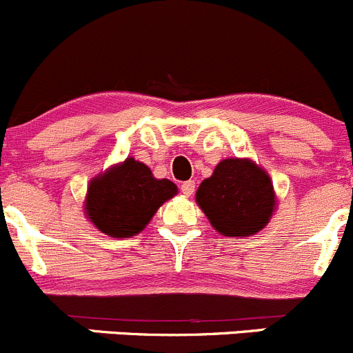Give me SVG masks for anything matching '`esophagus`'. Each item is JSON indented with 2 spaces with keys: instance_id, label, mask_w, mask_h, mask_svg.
<instances>
[{
  "instance_id": "1",
  "label": "esophagus",
  "mask_w": 353,
  "mask_h": 353,
  "mask_svg": "<svg viewBox=\"0 0 353 353\" xmlns=\"http://www.w3.org/2000/svg\"><path fill=\"white\" fill-rule=\"evenodd\" d=\"M180 190H181V194L187 195V197H190V195L195 192V181L194 180L183 181V183L180 185Z\"/></svg>"
}]
</instances>
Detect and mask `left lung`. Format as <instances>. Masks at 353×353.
<instances>
[{
  "mask_svg": "<svg viewBox=\"0 0 353 353\" xmlns=\"http://www.w3.org/2000/svg\"><path fill=\"white\" fill-rule=\"evenodd\" d=\"M195 202L223 236H252L266 228L276 209L271 176L249 158H226L195 192Z\"/></svg>",
  "mask_w": 353,
  "mask_h": 353,
  "instance_id": "left-lung-1",
  "label": "left lung"
}]
</instances>
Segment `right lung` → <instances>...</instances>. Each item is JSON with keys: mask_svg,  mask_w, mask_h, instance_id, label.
Here are the masks:
<instances>
[{"mask_svg": "<svg viewBox=\"0 0 353 353\" xmlns=\"http://www.w3.org/2000/svg\"><path fill=\"white\" fill-rule=\"evenodd\" d=\"M176 194L172 180L156 178L148 165L130 156L89 181L83 212L99 232L128 239L141 233L156 211Z\"/></svg>", "mask_w": 353, "mask_h": 353, "instance_id": "obj_1", "label": "right lung"}]
</instances>
